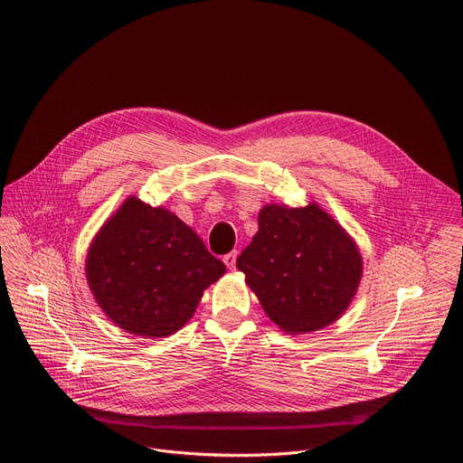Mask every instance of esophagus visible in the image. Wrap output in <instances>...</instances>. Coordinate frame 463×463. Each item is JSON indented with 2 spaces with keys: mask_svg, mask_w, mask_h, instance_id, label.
Returning <instances> with one entry per match:
<instances>
[{
  "mask_svg": "<svg viewBox=\"0 0 463 463\" xmlns=\"http://www.w3.org/2000/svg\"><path fill=\"white\" fill-rule=\"evenodd\" d=\"M236 257H238L236 250H231V253H227V255L223 257V262H225V266H227L229 269H234V268H236Z\"/></svg>",
  "mask_w": 463,
  "mask_h": 463,
  "instance_id": "1",
  "label": "esophagus"
}]
</instances>
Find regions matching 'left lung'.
<instances>
[{
    "mask_svg": "<svg viewBox=\"0 0 463 463\" xmlns=\"http://www.w3.org/2000/svg\"><path fill=\"white\" fill-rule=\"evenodd\" d=\"M236 268L273 323L305 334L330 325L349 307L362 277V257L317 204H268Z\"/></svg>",
    "mask_w": 463,
    "mask_h": 463,
    "instance_id": "8db88e82",
    "label": "left lung"
}]
</instances>
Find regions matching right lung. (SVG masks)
Returning a JSON list of instances; mask_svg holds the SVG:
<instances>
[{
  "label": "right lung",
  "mask_w": 463,
  "mask_h": 463,
  "mask_svg": "<svg viewBox=\"0 0 463 463\" xmlns=\"http://www.w3.org/2000/svg\"><path fill=\"white\" fill-rule=\"evenodd\" d=\"M223 273L225 264L188 225L137 197L103 225L87 259V279L103 312L146 338L177 332Z\"/></svg>",
  "instance_id": "right-lung-1"
}]
</instances>
